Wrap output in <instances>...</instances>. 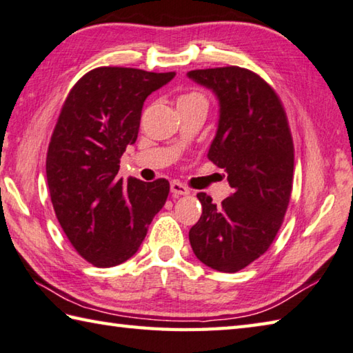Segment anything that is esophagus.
I'll use <instances>...</instances> for the list:
<instances>
[{
    "mask_svg": "<svg viewBox=\"0 0 353 353\" xmlns=\"http://www.w3.org/2000/svg\"><path fill=\"white\" fill-rule=\"evenodd\" d=\"M170 192L175 196H178V195H189L190 194L189 188H185V185L181 184L179 181H172L170 183Z\"/></svg>",
    "mask_w": 353,
    "mask_h": 353,
    "instance_id": "34e87169",
    "label": "esophagus"
}]
</instances>
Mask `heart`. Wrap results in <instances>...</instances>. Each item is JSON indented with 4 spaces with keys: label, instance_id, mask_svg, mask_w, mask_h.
<instances>
[{
    "label": "heart",
    "instance_id": "heart-1",
    "mask_svg": "<svg viewBox=\"0 0 353 353\" xmlns=\"http://www.w3.org/2000/svg\"><path fill=\"white\" fill-rule=\"evenodd\" d=\"M196 97H201L199 94H189V95H184V97H181V98H196ZM179 98V99H181Z\"/></svg>",
    "mask_w": 353,
    "mask_h": 353
}]
</instances>
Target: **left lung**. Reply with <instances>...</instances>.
<instances>
[{
    "label": "left lung",
    "mask_w": 353,
    "mask_h": 353,
    "mask_svg": "<svg viewBox=\"0 0 353 353\" xmlns=\"http://www.w3.org/2000/svg\"><path fill=\"white\" fill-rule=\"evenodd\" d=\"M188 77L214 92L218 128L208 158L228 172L234 189L221 205L198 194L203 214L189 232L199 261L234 274L261 256L288 210L294 176V143L274 89L248 69L190 70Z\"/></svg>",
    "instance_id": "8db88e82"
}]
</instances>
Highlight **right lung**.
Segmentation results:
<instances>
[{"mask_svg":"<svg viewBox=\"0 0 353 353\" xmlns=\"http://www.w3.org/2000/svg\"><path fill=\"white\" fill-rule=\"evenodd\" d=\"M175 72L98 68L73 85L53 130L46 175L57 218L73 248L97 268L134 256L163 209L169 181L117 178L138 137L143 104Z\"/></svg>","mask_w":353,"mask_h":353,"instance_id":"right-lung-1","label":"right lung"}]
</instances>
